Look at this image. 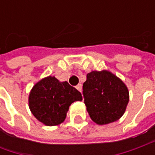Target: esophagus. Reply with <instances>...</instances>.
Masks as SVG:
<instances>
[{
  "instance_id": "34e87169",
  "label": "esophagus",
  "mask_w": 155,
  "mask_h": 155,
  "mask_svg": "<svg viewBox=\"0 0 155 155\" xmlns=\"http://www.w3.org/2000/svg\"><path fill=\"white\" fill-rule=\"evenodd\" d=\"M76 89H77L78 91H80V92H81V91H82V84H78L77 85H76Z\"/></svg>"
}]
</instances>
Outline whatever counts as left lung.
Instances as JSON below:
<instances>
[{
	"label": "left lung",
	"mask_w": 155,
	"mask_h": 155,
	"mask_svg": "<svg viewBox=\"0 0 155 155\" xmlns=\"http://www.w3.org/2000/svg\"><path fill=\"white\" fill-rule=\"evenodd\" d=\"M83 96L91 120L101 125L119 120L129 103L126 85L107 71L87 74L83 84Z\"/></svg>",
	"instance_id": "1"
}]
</instances>
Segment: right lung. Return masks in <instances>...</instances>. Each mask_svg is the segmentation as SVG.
Returning a JSON list of instances; mask_svg holds the SVG:
<instances>
[{
    "label": "right lung",
    "mask_w": 155,
    "mask_h": 155,
    "mask_svg": "<svg viewBox=\"0 0 155 155\" xmlns=\"http://www.w3.org/2000/svg\"><path fill=\"white\" fill-rule=\"evenodd\" d=\"M77 101H82L80 91L67 81L60 82L54 76H48L32 88L29 107L39 121L53 126L64 121L70 105Z\"/></svg>",
    "instance_id": "1"
}]
</instances>
